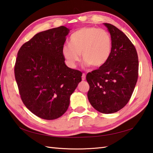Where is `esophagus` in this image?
<instances>
[{
	"label": "esophagus",
	"instance_id": "esophagus-1",
	"mask_svg": "<svg viewBox=\"0 0 153 153\" xmlns=\"http://www.w3.org/2000/svg\"><path fill=\"white\" fill-rule=\"evenodd\" d=\"M82 80L83 81V80H85V74L83 73V74H82Z\"/></svg>",
	"mask_w": 153,
	"mask_h": 153
}]
</instances>
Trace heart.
<instances>
[{
	"label": "heart",
	"mask_w": 153,
	"mask_h": 153,
	"mask_svg": "<svg viewBox=\"0 0 153 153\" xmlns=\"http://www.w3.org/2000/svg\"><path fill=\"white\" fill-rule=\"evenodd\" d=\"M70 44H65L62 53L68 67L76 68L81 53L85 66L100 68L108 60L112 49L109 32L95 27H83L71 35Z\"/></svg>",
	"instance_id": "b5f03b06"
}]
</instances>
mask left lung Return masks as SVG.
<instances>
[{"mask_svg": "<svg viewBox=\"0 0 153 153\" xmlns=\"http://www.w3.org/2000/svg\"><path fill=\"white\" fill-rule=\"evenodd\" d=\"M110 32L112 49L108 60L86 76L89 103L99 112L109 114L126 105L138 79L139 59L135 47L123 32L104 23Z\"/></svg>", "mask_w": 153, "mask_h": 153, "instance_id": "8db88e82", "label": "left lung"}]
</instances>
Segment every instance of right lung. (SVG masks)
I'll use <instances>...</instances> for the list:
<instances>
[{"mask_svg": "<svg viewBox=\"0 0 153 153\" xmlns=\"http://www.w3.org/2000/svg\"><path fill=\"white\" fill-rule=\"evenodd\" d=\"M65 26L39 32L20 47L14 76L23 103L35 115L46 120L61 117L70 97L82 81L81 71L68 68L62 53Z\"/></svg>", "mask_w": 153, "mask_h": 153, "instance_id": "right-lung-1", "label": "right lung"}]
</instances>
